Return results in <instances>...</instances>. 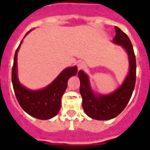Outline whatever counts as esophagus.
<instances>
[{
  "label": "esophagus",
  "instance_id": "esophagus-1",
  "mask_svg": "<svg viewBox=\"0 0 150 150\" xmlns=\"http://www.w3.org/2000/svg\"><path fill=\"white\" fill-rule=\"evenodd\" d=\"M77 66H78V69H79V70H81V69L84 68L85 67V63L83 62H79V63H78Z\"/></svg>",
  "mask_w": 150,
  "mask_h": 150
}]
</instances>
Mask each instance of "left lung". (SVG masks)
<instances>
[{"mask_svg": "<svg viewBox=\"0 0 150 150\" xmlns=\"http://www.w3.org/2000/svg\"><path fill=\"white\" fill-rule=\"evenodd\" d=\"M116 35L112 42L122 46L126 50L129 60V72L117 89L109 95H95L90 86L89 80L83 71L78 72L85 112L94 120H108L116 117L125 109L129 101L136 82V59L132 42L120 28L115 27Z\"/></svg>", "mask_w": 150, "mask_h": 150, "instance_id": "8db88e82", "label": "left lung"}]
</instances>
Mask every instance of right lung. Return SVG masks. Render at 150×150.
Segmentation results:
<instances>
[{
	"instance_id": "obj_1",
	"label": "right lung",
	"mask_w": 150,
	"mask_h": 150,
	"mask_svg": "<svg viewBox=\"0 0 150 150\" xmlns=\"http://www.w3.org/2000/svg\"><path fill=\"white\" fill-rule=\"evenodd\" d=\"M25 34L27 35L28 33ZM16 51L12 68V83L18 104L28 114L39 120H50L58 114L61 108L62 98L67 86L69 78L77 73L76 66L65 68L51 84L40 90L28 89L20 84L17 76V53Z\"/></svg>"
}]
</instances>
